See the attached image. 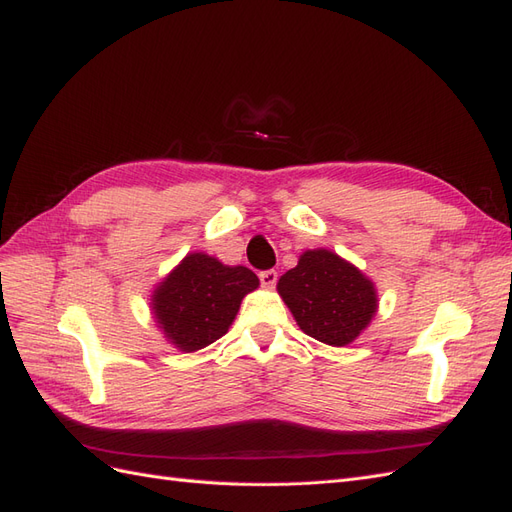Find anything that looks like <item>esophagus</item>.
Wrapping results in <instances>:
<instances>
[{
    "label": "esophagus",
    "instance_id": "obj_1",
    "mask_svg": "<svg viewBox=\"0 0 512 512\" xmlns=\"http://www.w3.org/2000/svg\"><path fill=\"white\" fill-rule=\"evenodd\" d=\"M260 284L262 288H273L277 284V271L275 269H267V271H260Z\"/></svg>",
    "mask_w": 512,
    "mask_h": 512
}]
</instances>
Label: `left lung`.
Returning a JSON list of instances; mask_svg holds the SVG:
<instances>
[{"instance_id":"1","label":"left lung","mask_w":512,"mask_h":512,"mask_svg":"<svg viewBox=\"0 0 512 512\" xmlns=\"http://www.w3.org/2000/svg\"><path fill=\"white\" fill-rule=\"evenodd\" d=\"M277 292L303 333L337 348L354 342L378 309L374 282L329 250L303 252Z\"/></svg>"}]
</instances>
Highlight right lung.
Returning <instances> with one entry per match:
<instances>
[{
	"mask_svg": "<svg viewBox=\"0 0 512 512\" xmlns=\"http://www.w3.org/2000/svg\"><path fill=\"white\" fill-rule=\"evenodd\" d=\"M258 284L247 267H228L194 252L153 290V316L170 344L181 352H196L226 335L243 297Z\"/></svg>",
	"mask_w": 512,
	"mask_h": 512,
	"instance_id": "1",
	"label": "right lung"
}]
</instances>
